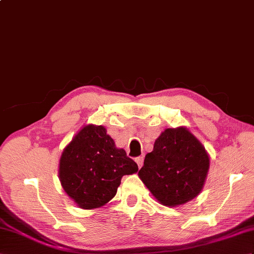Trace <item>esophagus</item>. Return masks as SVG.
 <instances>
[{"instance_id":"esophagus-1","label":"esophagus","mask_w":254,"mask_h":254,"mask_svg":"<svg viewBox=\"0 0 254 254\" xmlns=\"http://www.w3.org/2000/svg\"><path fill=\"white\" fill-rule=\"evenodd\" d=\"M134 160H135V163H137L139 168H141L142 165H143V156H139V157L135 158Z\"/></svg>"}]
</instances>
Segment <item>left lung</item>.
I'll return each instance as SVG.
<instances>
[{"mask_svg":"<svg viewBox=\"0 0 254 254\" xmlns=\"http://www.w3.org/2000/svg\"><path fill=\"white\" fill-rule=\"evenodd\" d=\"M209 166V154L190 129L167 128L145 155L138 176L162 205L172 208L198 196Z\"/></svg>","mask_w":254,"mask_h":254,"instance_id":"obj_1","label":"left lung"}]
</instances>
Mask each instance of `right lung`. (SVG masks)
Wrapping results in <instances>:
<instances>
[{
    "label": "right lung",
    "mask_w": 254,
    "mask_h": 254,
    "mask_svg": "<svg viewBox=\"0 0 254 254\" xmlns=\"http://www.w3.org/2000/svg\"><path fill=\"white\" fill-rule=\"evenodd\" d=\"M137 171L138 165L116 147L106 128L88 124L64 148L58 177L76 206L91 210L113 198L123 176Z\"/></svg>",
    "instance_id": "1"
}]
</instances>
